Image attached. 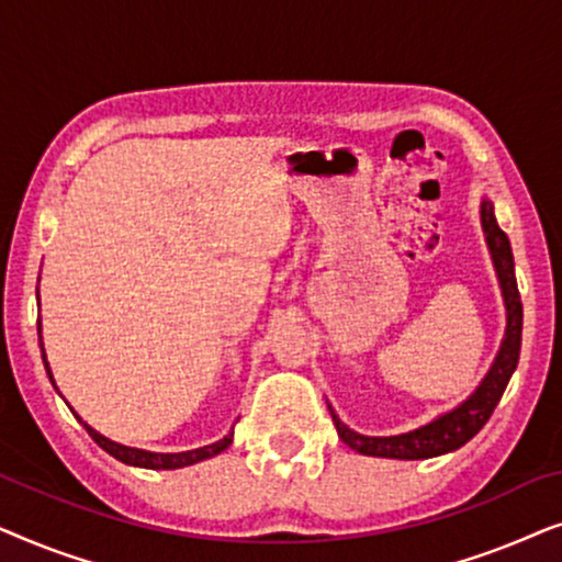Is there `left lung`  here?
I'll return each mask as SVG.
<instances>
[{
    "label": "left lung",
    "instance_id": "left-lung-1",
    "mask_svg": "<svg viewBox=\"0 0 562 562\" xmlns=\"http://www.w3.org/2000/svg\"><path fill=\"white\" fill-rule=\"evenodd\" d=\"M481 225L486 233V243L491 250V260H494L498 286H502L504 306H506V333L502 340V350L486 373V379L481 381V386L465 398L463 404L448 414L429 422V425L412 429L404 435H391V437H368L360 432H352L348 425H342L340 417L329 406L333 422L337 427L340 440L352 448L360 456H373V458H396V460H425L437 458L445 452H452L481 432V427L486 425L491 414H494L498 398H502L506 383H509L514 368L519 363V348H521V299L517 289V276H514V256L509 237L494 217V204L488 199L481 202Z\"/></svg>",
    "mask_w": 562,
    "mask_h": 562
}]
</instances>
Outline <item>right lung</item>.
<instances>
[{"instance_id": "obj_1", "label": "right lung", "mask_w": 562, "mask_h": 562, "mask_svg": "<svg viewBox=\"0 0 562 562\" xmlns=\"http://www.w3.org/2000/svg\"><path fill=\"white\" fill-rule=\"evenodd\" d=\"M37 337H41V322H37ZM43 363H45V371H48V379L53 386H56V381H53V373H50V366L48 360H45V350H43ZM74 417L81 422L79 414L74 412ZM83 427H87V432L91 435V440H94L99 448L110 452L112 458L122 460L125 465H135V468H150V471H173V468H183V465H194L199 460H206V458H214L220 456L222 450H227L229 445H233V432L227 437H222V440L212 442V445H204V448H196V450H187V452H148V450H137V448H127V445H120V442H112L106 440L104 435H99L94 427H89L87 422H81Z\"/></svg>"}]
</instances>
